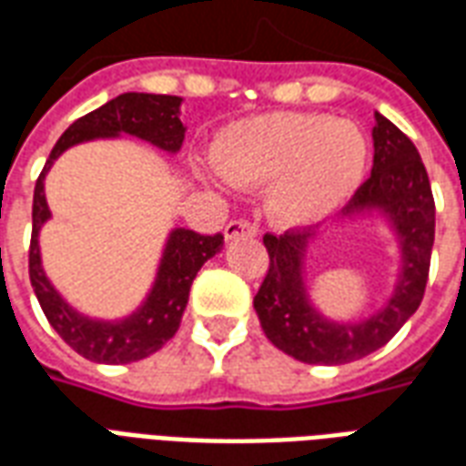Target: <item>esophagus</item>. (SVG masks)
Listing matches in <instances>:
<instances>
[{
	"mask_svg": "<svg viewBox=\"0 0 466 466\" xmlns=\"http://www.w3.org/2000/svg\"><path fill=\"white\" fill-rule=\"evenodd\" d=\"M224 237L227 239H239V237H257V224L247 222V219H232L224 227Z\"/></svg>",
	"mask_w": 466,
	"mask_h": 466,
	"instance_id": "1",
	"label": "esophagus"
}]
</instances>
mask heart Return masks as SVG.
<instances>
[{
  "instance_id": "obj_1",
  "label": "heart",
  "mask_w": 466,
  "mask_h": 466,
  "mask_svg": "<svg viewBox=\"0 0 466 466\" xmlns=\"http://www.w3.org/2000/svg\"><path fill=\"white\" fill-rule=\"evenodd\" d=\"M214 167L234 187H264V212L282 229L322 224L357 194L370 167L360 124L319 112H267L224 127Z\"/></svg>"
}]
</instances>
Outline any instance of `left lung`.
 Here are the masks:
<instances>
[{"instance_id": "obj_1", "label": "left lung", "mask_w": 466, "mask_h": 466, "mask_svg": "<svg viewBox=\"0 0 466 466\" xmlns=\"http://www.w3.org/2000/svg\"><path fill=\"white\" fill-rule=\"evenodd\" d=\"M374 164L342 219H374L390 227L400 252L390 299L377 312L351 322L329 319L314 307L307 284V257L317 232L267 234L269 272L254 297L267 339L304 364H347L390 342L417 312L434 244V199L417 147L394 124L374 112Z\"/></svg>"}]
</instances>
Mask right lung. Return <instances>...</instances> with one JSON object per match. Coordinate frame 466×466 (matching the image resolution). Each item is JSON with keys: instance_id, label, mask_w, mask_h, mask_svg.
<instances>
[{"instance_id": "obj_1", "label": "right lung", "mask_w": 466, "mask_h": 466, "mask_svg": "<svg viewBox=\"0 0 466 466\" xmlns=\"http://www.w3.org/2000/svg\"><path fill=\"white\" fill-rule=\"evenodd\" d=\"M182 96L144 95V92H127L116 99H109L95 112L76 119L66 129L46 159L35 187V204H32V244H29V279L42 312L46 314L55 332L65 339L85 360L99 364H129L149 357L172 339L182 314L187 309L189 289L197 272L207 259L222 252L224 237H204L184 227H174L164 242L162 259L157 264L152 289L147 292L144 302L122 319H96L82 314L76 307L66 302L49 282L42 267V249H39V229L49 222V204L45 197V177L52 169L55 159L75 147V144L92 142V139H116V137H134L149 142L167 154L182 149Z\"/></svg>"}]
</instances>
